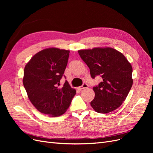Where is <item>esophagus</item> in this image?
Instances as JSON below:
<instances>
[{"instance_id":"esophagus-1","label":"esophagus","mask_w":153,"mask_h":153,"mask_svg":"<svg viewBox=\"0 0 153 153\" xmlns=\"http://www.w3.org/2000/svg\"><path fill=\"white\" fill-rule=\"evenodd\" d=\"M88 87H89V85H88V84H87V83H84V84H82V86H80V87H78V89H79L80 90H82V89H85V88H87Z\"/></svg>"}]
</instances>
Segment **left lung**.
Segmentation results:
<instances>
[{
	"label": "left lung",
	"mask_w": 153,
	"mask_h": 153,
	"mask_svg": "<svg viewBox=\"0 0 153 153\" xmlns=\"http://www.w3.org/2000/svg\"><path fill=\"white\" fill-rule=\"evenodd\" d=\"M89 68L91 76L100 75L102 82L94 86L91 105L96 112L105 114L121 106L133 85L131 64L124 55L112 48H94L78 51Z\"/></svg>",
	"instance_id": "left-lung-1"
}]
</instances>
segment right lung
<instances>
[{
    "label": "right lung",
    "mask_w": 153,
    "mask_h": 153,
    "mask_svg": "<svg viewBox=\"0 0 153 153\" xmlns=\"http://www.w3.org/2000/svg\"><path fill=\"white\" fill-rule=\"evenodd\" d=\"M69 51L49 48L31 58L24 69L23 83L30 102L41 113L58 117L66 112L76 94L66 80L61 86Z\"/></svg>",
    "instance_id": "1"
}]
</instances>
